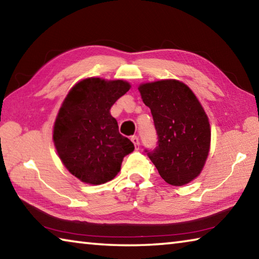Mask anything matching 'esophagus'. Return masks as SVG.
<instances>
[{"label":"esophagus","instance_id":"obj_1","mask_svg":"<svg viewBox=\"0 0 259 259\" xmlns=\"http://www.w3.org/2000/svg\"><path fill=\"white\" fill-rule=\"evenodd\" d=\"M131 142L134 143L136 150H138V148H139V139H138L137 136H133V137H131Z\"/></svg>","mask_w":259,"mask_h":259}]
</instances>
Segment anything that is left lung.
I'll return each mask as SVG.
<instances>
[{"instance_id": "1", "label": "left lung", "mask_w": 259, "mask_h": 259, "mask_svg": "<svg viewBox=\"0 0 259 259\" xmlns=\"http://www.w3.org/2000/svg\"><path fill=\"white\" fill-rule=\"evenodd\" d=\"M138 90L151 109L159 139L148 157L170 185L188 184L202 171L210 150L211 131L202 105L178 80L143 83Z\"/></svg>"}]
</instances>
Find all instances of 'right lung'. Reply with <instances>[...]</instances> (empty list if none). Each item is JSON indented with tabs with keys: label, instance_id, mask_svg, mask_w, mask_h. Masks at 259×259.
Instances as JSON below:
<instances>
[{
	"label": "right lung",
	"instance_id": "1",
	"mask_svg": "<svg viewBox=\"0 0 259 259\" xmlns=\"http://www.w3.org/2000/svg\"><path fill=\"white\" fill-rule=\"evenodd\" d=\"M130 88L123 80L88 77L61 104L52 138L63 164L81 182L100 185L112 181L123 157L135 150L109 112Z\"/></svg>",
	"mask_w": 259,
	"mask_h": 259
}]
</instances>
